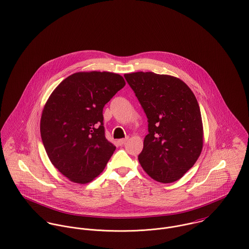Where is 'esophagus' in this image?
<instances>
[{
    "instance_id": "34e87169",
    "label": "esophagus",
    "mask_w": 249,
    "mask_h": 249,
    "mask_svg": "<svg viewBox=\"0 0 249 249\" xmlns=\"http://www.w3.org/2000/svg\"><path fill=\"white\" fill-rule=\"evenodd\" d=\"M127 141H128V138L121 139V140H119V141H118V143H119V145H124V144L127 142Z\"/></svg>"
}]
</instances>
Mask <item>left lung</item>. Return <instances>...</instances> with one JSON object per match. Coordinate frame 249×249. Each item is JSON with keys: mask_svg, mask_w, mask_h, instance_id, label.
I'll return each instance as SVG.
<instances>
[{"mask_svg": "<svg viewBox=\"0 0 249 249\" xmlns=\"http://www.w3.org/2000/svg\"><path fill=\"white\" fill-rule=\"evenodd\" d=\"M124 77L147 116L148 134L139 155L141 165L158 182L179 180L202 151L197 100L183 81L172 76L136 72Z\"/></svg>", "mask_w": 249, "mask_h": 249, "instance_id": "8db88e82", "label": "left lung"}]
</instances>
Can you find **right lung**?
Wrapping results in <instances>:
<instances>
[{"mask_svg": "<svg viewBox=\"0 0 249 249\" xmlns=\"http://www.w3.org/2000/svg\"><path fill=\"white\" fill-rule=\"evenodd\" d=\"M125 86L109 72H79L63 80L42 111L41 140L53 166L85 184L104 170L115 146L106 139L103 108Z\"/></svg>", "mask_w": 249, "mask_h": 249, "instance_id": "obj_1", "label": "right lung"}]
</instances>
